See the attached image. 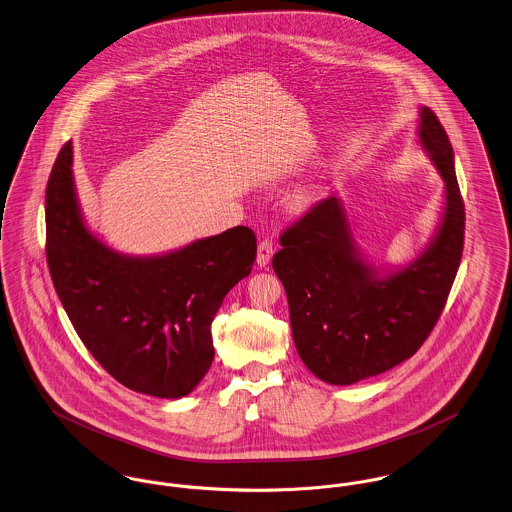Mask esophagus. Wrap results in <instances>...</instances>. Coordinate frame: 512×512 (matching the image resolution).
<instances>
[{
	"label": "esophagus",
	"mask_w": 512,
	"mask_h": 512,
	"mask_svg": "<svg viewBox=\"0 0 512 512\" xmlns=\"http://www.w3.org/2000/svg\"><path fill=\"white\" fill-rule=\"evenodd\" d=\"M275 253V245L269 237H263L259 241V249H257V265L259 267H267L271 263V257Z\"/></svg>",
	"instance_id": "1"
}]
</instances>
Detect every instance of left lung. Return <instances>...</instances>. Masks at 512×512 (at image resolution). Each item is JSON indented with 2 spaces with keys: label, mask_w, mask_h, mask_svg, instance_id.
<instances>
[{
  "label": "left lung",
  "mask_w": 512,
  "mask_h": 512,
  "mask_svg": "<svg viewBox=\"0 0 512 512\" xmlns=\"http://www.w3.org/2000/svg\"><path fill=\"white\" fill-rule=\"evenodd\" d=\"M419 140L446 183L442 224L419 259L376 275L358 257L335 197L312 204L280 234L273 269L286 290L294 345L327 384L349 386L401 364L421 349L446 306L464 251V198L448 134L427 107Z\"/></svg>",
  "instance_id": "obj_1"
}]
</instances>
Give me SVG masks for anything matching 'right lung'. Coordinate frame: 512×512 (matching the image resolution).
Segmentation results:
<instances>
[{"instance_id": "add662e5", "label": "right lung", "mask_w": 512, "mask_h": 512, "mask_svg": "<svg viewBox=\"0 0 512 512\" xmlns=\"http://www.w3.org/2000/svg\"><path fill=\"white\" fill-rule=\"evenodd\" d=\"M257 237L236 226L161 257H126L89 234L66 142L46 183V263L81 343L128 390L191 394L214 360L210 325L253 269Z\"/></svg>"}]
</instances>
